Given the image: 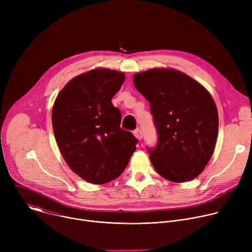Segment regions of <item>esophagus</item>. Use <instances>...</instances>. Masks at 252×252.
Listing matches in <instances>:
<instances>
[{"mask_svg":"<svg viewBox=\"0 0 252 252\" xmlns=\"http://www.w3.org/2000/svg\"><path fill=\"white\" fill-rule=\"evenodd\" d=\"M133 134L135 135V137H136L137 139H141V138H142V131H141V129H139V128H136V129L133 131Z\"/></svg>","mask_w":252,"mask_h":252,"instance_id":"obj_1","label":"esophagus"}]
</instances>
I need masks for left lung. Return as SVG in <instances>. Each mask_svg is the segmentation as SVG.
I'll use <instances>...</instances> for the list:
<instances>
[{
  "instance_id": "left-lung-1",
  "label": "left lung",
  "mask_w": 252,
  "mask_h": 252,
  "mask_svg": "<svg viewBox=\"0 0 252 252\" xmlns=\"http://www.w3.org/2000/svg\"><path fill=\"white\" fill-rule=\"evenodd\" d=\"M136 90L151 103L158 132L148 148L159 175L173 183L195 178L217 143L219 114L210 94L188 75L172 68H152L133 76Z\"/></svg>"
}]
</instances>
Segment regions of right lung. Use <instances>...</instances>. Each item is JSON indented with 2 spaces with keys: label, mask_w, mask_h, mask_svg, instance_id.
<instances>
[{
  "label": "right lung",
  "mask_w": 252,
  "mask_h": 252,
  "mask_svg": "<svg viewBox=\"0 0 252 252\" xmlns=\"http://www.w3.org/2000/svg\"><path fill=\"white\" fill-rule=\"evenodd\" d=\"M125 75L95 68L71 81L58 94L52 123L67 165L85 181L102 185L120 176L138 139L121 127L122 114L112 103Z\"/></svg>",
  "instance_id": "right-lung-1"
}]
</instances>
